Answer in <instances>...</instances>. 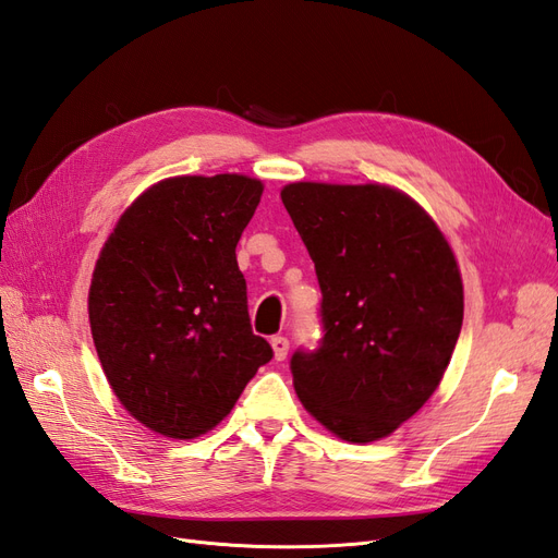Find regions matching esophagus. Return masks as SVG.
Returning <instances> with one entry per match:
<instances>
[{
    "label": "esophagus",
    "mask_w": 558,
    "mask_h": 558,
    "mask_svg": "<svg viewBox=\"0 0 558 558\" xmlns=\"http://www.w3.org/2000/svg\"><path fill=\"white\" fill-rule=\"evenodd\" d=\"M270 349H274V355H276V361H284L288 359V351H290V341H288V337H274L270 339Z\"/></svg>",
    "instance_id": "obj_1"
}]
</instances>
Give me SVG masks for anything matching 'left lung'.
<instances>
[{
  "label": "left lung",
  "mask_w": 558,
  "mask_h": 558,
  "mask_svg": "<svg viewBox=\"0 0 558 558\" xmlns=\"http://www.w3.org/2000/svg\"><path fill=\"white\" fill-rule=\"evenodd\" d=\"M280 197L323 292L325 337L292 355L294 391L337 438H387L438 389L462 330L450 242L387 183L294 181Z\"/></svg>",
  "instance_id": "left-lung-1"
}]
</instances>
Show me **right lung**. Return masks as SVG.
Returning <instances> with one entry per match:
<instances>
[{
  "mask_svg": "<svg viewBox=\"0 0 558 558\" xmlns=\"http://www.w3.org/2000/svg\"><path fill=\"white\" fill-rule=\"evenodd\" d=\"M262 193L245 174L157 181L122 211L96 259L98 361L122 408L165 438L211 432L274 359L252 332L235 259Z\"/></svg>",
  "mask_w": 558,
  "mask_h": 558,
  "instance_id": "right-lung-1",
  "label": "right lung"
}]
</instances>
